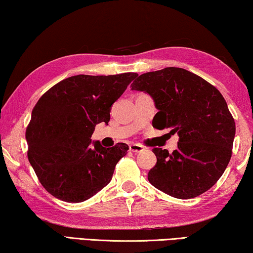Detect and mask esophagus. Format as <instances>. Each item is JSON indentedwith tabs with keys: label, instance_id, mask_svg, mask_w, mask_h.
Instances as JSON below:
<instances>
[{
	"label": "esophagus",
	"instance_id": "1",
	"mask_svg": "<svg viewBox=\"0 0 253 253\" xmlns=\"http://www.w3.org/2000/svg\"><path fill=\"white\" fill-rule=\"evenodd\" d=\"M130 151L134 152V154H139V152H142L143 151V147L140 146V144H136V143H132L129 146Z\"/></svg>",
	"mask_w": 253,
	"mask_h": 253
}]
</instances>
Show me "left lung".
Here are the masks:
<instances>
[{
	"label": "left lung",
	"mask_w": 253,
	"mask_h": 253,
	"mask_svg": "<svg viewBox=\"0 0 253 253\" xmlns=\"http://www.w3.org/2000/svg\"><path fill=\"white\" fill-rule=\"evenodd\" d=\"M131 89L150 95L157 129L179 136L172 154L154 148L157 164L148 173L152 186L180 200L205 193L230 163L235 123L218 89L188 70L167 67L136 77Z\"/></svg>",
	"instance_id": "left-lung-1"
}]
</instances>
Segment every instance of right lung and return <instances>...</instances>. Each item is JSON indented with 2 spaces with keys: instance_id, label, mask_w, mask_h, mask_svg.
I'll use <instances>...</instances> for the list:
<instances>
[{
  "instance_id": "obj_1",
  "label": "right lung",
  "mask_w": 253,
  "mask_h": 253,
  "mask_svg": "<svg viewBox=\"0 0 253 253\" xmlns=\"http://www.w3.org/2000/svg\"><path fill=\"white\" fill-rule=\"evenodd\" d=\"M138 76L76 75L37 102L26 132L28 158L41 185L58 200L81 203L110 183L129 146L92 141L95 126L110 121L111 107Z\"/></svg>"
}]
</instances>
